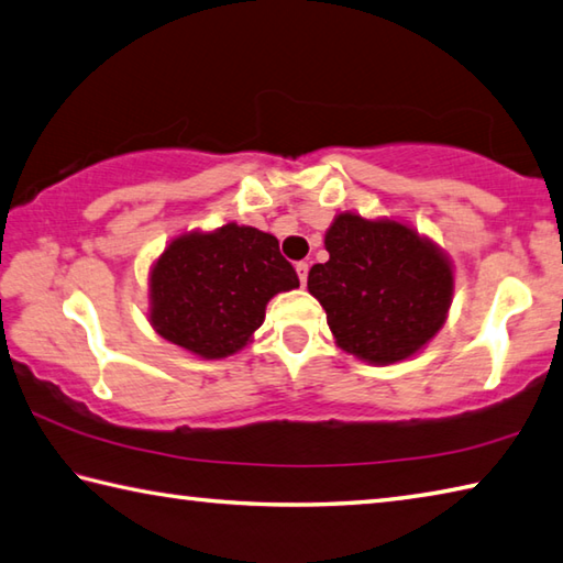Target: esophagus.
I'll use <instances>...</instances> for the list:
<instances>
[{"instance_id":"34e87169","label":"esophagus","mask_w":563,"mask_h":563,"mask_svg":"<svg viewBox=\"0 0 563 563\" xmlns=\"http://www.w3.org/2000/svg\"><path fill=\"white\" fill-rule=\"evenodd\" d=\"M295 271H298V278H300V283H302V285L308 283V271H310L308 261H300V263H295Z\"/></svg>"}]
</instances>
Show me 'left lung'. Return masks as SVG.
<instances>
[{
	"label": "left lung",
	"instance_id": "1",
	"mask_svg": "<svg viewBox=\"0 0 563 563\" xmlns=\"http://www.w3.org/2000/svg\"><path fill=\"white\" fill-rule=\"evenodd\" d=\"M324 249L330 261L312 265L308 290L340 350L386 366L411 360L441 332L455 271L448 253L411 223L336 213Z\"/></svg>",
	"mask_w": 563,
	"mask_h": 563
}]
</instances>
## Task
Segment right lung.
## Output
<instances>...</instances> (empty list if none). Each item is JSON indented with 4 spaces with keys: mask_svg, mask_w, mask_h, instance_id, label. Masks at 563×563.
Wrapping results in <instances>:
<instances>
[{
    "mask_svg": "<svg viewBox=\"0 0 563 563\" xmlns=\"http://www.w3.org/2000/svg\"><path fill=\"white\" fill-rule=\"evenodd\" d=\"M300 288L278 239L253 227L194 229L172 239L147 273V320L199 360L241 352L278 292Z\"/></svg>",
    "mask_w": 563,
    "mask_h": 563,
    "instance_id": "obj_1",
    "label": "right lung"
}]
</instances>
